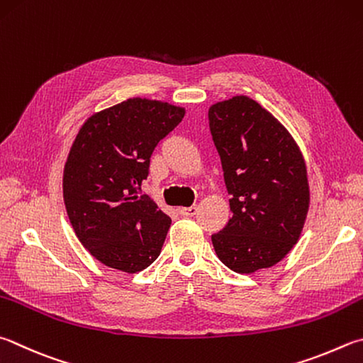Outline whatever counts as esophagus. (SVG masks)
Returning a JSON list of instances; mask_svg holds the SVG:
<instances>
[{"label":"esophagus","instance_id":"esophagus-1","mask_svg":"<svg viewBox=\"0 0 363 363\" xmlns=\"http://www.w3.org/2000/svg\"><path fill=\"white\" fill-rule=\"evenodd\" d=\"M196 213H199V208H196V206L179 208V214H181V216H189V217H192V216H195Z\"/></svg>","mask_w":363,"mask_h":363}]
</instances>
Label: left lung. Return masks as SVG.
I'll return each mask as SVG.
<instances>
[{
	"mask_svg": "<svg viewBox=\"0 0 363 363\" xmlns=\"http://www.w3.org/2000/svg\"><path fill=\"white\" fill-rule=\"evenodd\" d=\"M232 217L211 236L217 257L236 273L281 262L296 245L309 208L305 159L292 135L252 98L209 108Z\"/></svg>",
	"mask_w": 363,
	"mask_h": 363,
	"instance_id": "obj_1",
	"label": "left lung"
}]
</instances>
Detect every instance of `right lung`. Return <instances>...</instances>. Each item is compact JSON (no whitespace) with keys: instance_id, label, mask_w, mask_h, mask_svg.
<instances>
[{"instance_id":"add662e5","label":"right lung","mask_w":363,"mask_h":363,"mask_svg":"<svg viewBox=\"0 0 363 363\" xmlns=\"http://www.w3.org/2000/svg\"><path fill=\"white\" fill-rule=\"evenodd\" d=\"M186 109L128 98L90 116L79 130L63 169V200L74 233L104 265L125 273L160 255L171 219L140 195L157 144Z\"/></svg>"}]
</instances>
